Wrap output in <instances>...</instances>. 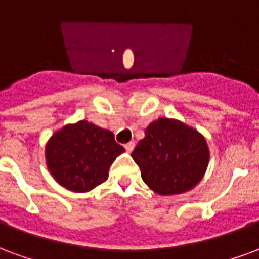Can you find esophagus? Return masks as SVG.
<instances>
[{
    "label": "esophagus",
    "instance_id": "obj_1",
    "mask_svg": "<svg viewBox=\"0 0 259 259\" xmlns=\"http://www.w3.org/2000/svg\"><path fill=\"white\" fill-rule=\"evenodd\" d=\"M134 148H135V142L125 143V150H127L128 153H131L132 150H134Z\"/></svg>",
    "mask_w": 259,
    "mask_h": 259
}]
</instances>
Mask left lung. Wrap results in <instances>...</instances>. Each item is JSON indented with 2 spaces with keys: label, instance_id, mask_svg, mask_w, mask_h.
Masks as SVG:
<instances>
[{
  "label": "left lung",
  "instance_id": "obj_1",
  "mask_svg": "<svg viewBox=\"0 0 259 259\" xmlns=\"http://www.w3.org/2000/svg\"><path fill=\"white\" fill-rule=\"evenodd\" d=\"M145 184L158 194H178L199 184L208 165L205 139L169 118L152 122L132 152Z\"/></svg>",
  "mask_w": 259,
  "mask_h": 259
}]
</instances>
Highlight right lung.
<instances>
[{"instance_id": "right-lung-1", "label": "right lung", "mask_w": 259, "mask_h": 259, "mask_svg": "<svg viewBox=\"0 0 259 259\" xmlns=\"http://www.w3.org/2000/svg\"><path fill=\"white\" fill-rule=\"evenodd\" d=\"M124 152L113 132L80 121L55 132L47 143V165L58 182L73 192H88L107 179V171Z\"/></svg>"}]
</instances>
